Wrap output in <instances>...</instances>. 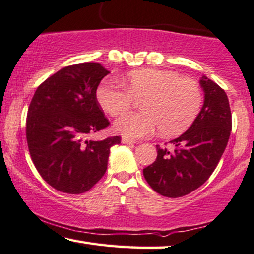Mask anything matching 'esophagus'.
I'll return each mask as SVG.
<instances>
[{"mask_svg":"<svg viewBox=\"0 0 254 254\" xmlns=\"http://www.w3.org/2000/svg\"><path fill=\"white\" fill-rule=\"evenodd\" d=\"M121 142H123V143H126V144H134V143H136V142L133 141V140H130V138H128L126 136H123V138H121Z\"/></svg>","mask_w":254,"mask_h":254,"instance_id":"1","label":"esophagus"}]
</instances>
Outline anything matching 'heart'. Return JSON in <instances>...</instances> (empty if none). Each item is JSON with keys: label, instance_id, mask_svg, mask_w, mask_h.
<instances>
[{"label": "heart", "instance_id": "b5f03b06", "mask_svg": "<svg viewBox=\"0 0 254 254\" xmlns=\"http://www.w3.org/2000/svg\"><path fill=\"white\" fill-rule=\"evenodd\" d=\"M124 86L106 79L97 89V100L110 116L126 112L134 98H143V112L124 114L116 123L118 133L129 138L151 136L161 130L165 136L182 134L199 114L202 93L199 84L178 74L154 68L131 70L123 79Z\"/></svg>", "mask_w": 254, "mask_h": 254}]
</instances>
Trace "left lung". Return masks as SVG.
<instances>
[{"label": "left lung", "mask_w": 254, "mask_h": 254, "mask_svg": "<svg viewBox=\"0 0 254 254\" xmlns=\"http://www.w3.org/2000/svg\"><path fill=\"white\" fill-rule=\"evenodd\" d=\"M200 85L203 106L192 126L170 141L172 150L156 145L157 158L143 169L147 183L163 196L180 197L203 185L228 144L232 120L227 93L206 76Z\"/></svg>", "instance_id": "obj_1"}]
</instances>
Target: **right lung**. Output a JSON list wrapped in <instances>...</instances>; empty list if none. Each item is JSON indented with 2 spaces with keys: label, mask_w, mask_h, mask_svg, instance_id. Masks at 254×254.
I'll use <instances>...</instances> for the list:
<instances>
[{
  "label": "right lung",
  "mask_w": 254,
  "mask_h": 254,
  "mask_svg": "<svg viewBox=\"0 0 254 254\" xmlns=\"http://www.w3.org/2000/svg\"><path fill=\"white\" fill-rule=\"evenodd\" d=\"M109 72L97 62L68 65L41 83L31 100L26 118L31 158L45 182L60 192L91 189L105 175L111 147L121 142L120 136L88 138L110 125L96 97Z\"/></svg>",
  "instance_id": "add662e5"
}]
</instances>
